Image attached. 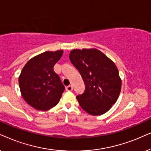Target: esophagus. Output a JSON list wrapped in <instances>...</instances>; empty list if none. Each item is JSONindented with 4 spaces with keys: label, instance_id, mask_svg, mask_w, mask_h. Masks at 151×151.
Returning a JSON list of instances; mask_svg holds the SVG:
<instances>
[{
    "label": "esophagus",
    "instance_id": "obj_1",
    "mask_svg": "<svg viewBox=\"0 0 151 151\" xmlns=\"http://www.w3.org/2000/svg\"><path fill=\"white\" fill-rule=\"evenodd\" d=\"M72 89H73V88H72V86H68L66 87V90H67V91H72Z\"/></svg>",
    "mask_w": 151,
    "mask_h": 151
}]
</instances>
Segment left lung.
I'll use <instances>...</instances> for the list:
<instances>
[{"instance_id": "obj_1", "label": "left lung", "mask_w": 151, "mask_h": 151, "mask_svg": "<svg viewBox=\"0 0 151 151\" xmlns=\"http://www.w3.org/2000/svg\"><path fill=\"white\" fill-rule=\"evenodd\" d=\"M69 57L85 83V91L77 96L80 106L92 115H101L108 111L116 103L122 88L114 62L94 48L73 50Z\"/></svg>"}]
</instances>
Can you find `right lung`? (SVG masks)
Here are the masks:
<instances>
[{"label":"right lung","instance_id":"1","mask_svg":"<svg viewBox=\"0 0 151 151\" xmlns=\"http://www.w3.org/2000/svg\"><path fill=\"white\" fill-rule=\"evenodd\" d=\"M63 50L47 51L32 58L24 66L19 78L21 95L27 103L39 110H47L59 103L65 90L54 65Z\"/></svg>","mask_w":151,"mask_h":151}]
</instances>
